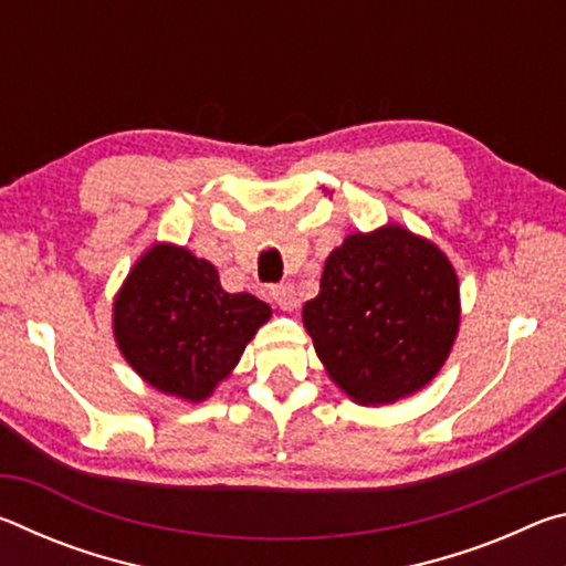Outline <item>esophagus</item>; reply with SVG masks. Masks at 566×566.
Here are the masks:
<instances>
[{"label":"esophagus","mask_w":566,"mask_h":566,"mask_svg":"<svg viewBox=\"0 0 566 566\" xmlns=\"http://www.w3.org/2000/svg\"><path fill=\"white\" fill-rule=\"evenodd\" d=\"M270 296L274 300V304L280 306V310H284V312H290V310H294L296 306V292H294V286L286 282V284H274L272 290H270Z\"/></svg>","instance_id":"esophagus-1"}]
</instances>
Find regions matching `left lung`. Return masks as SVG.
Returning a JSON list of instances; mask_svg holds the SVG:
<instances>
[{"label":"left lung","instance_id":"8db88e82","mask_svg":"<svg viewBox=\"0 0 566 566\" xmlns=\"http://www.w3.org/2000/svg\"><path fill=\"white\" fill-rule=\"evenodd\" d=\"M302 319L329 377L359 405H389L432 381L459 327L447 256L407 229L352 234L327 256Z\"/></svg>","mask_w":566,"mask_h":566}]
</instances>
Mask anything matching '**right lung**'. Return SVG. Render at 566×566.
<instances>
[{
  "mask_svg": "<svg viewBox=\"0 0 566 566\" xmlns=\"http://www.w3.org/2000/svg\"><path fill=\"white\" fill-rule=\"evenodd\" d=\"M270 314L254 294L224 292L214 264L185 247L155 244L114 300V337L151 387L202 401Z\"/></svg>",
  "mask_w": 566,
  "mask_h": 566,
  "instance_id": "1",
  "label": "right lung"
}]
</instances>
